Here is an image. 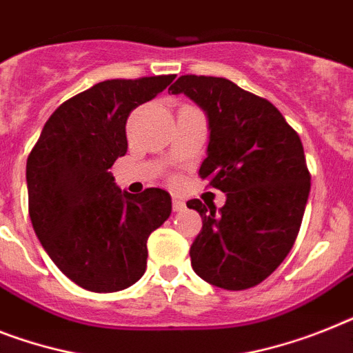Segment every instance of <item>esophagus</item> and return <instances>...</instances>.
<instances>
[{
	"mask_svg": "<svg viewBox=\"0 0 353 353\" xmlns=\"http://www.w3.org/2000/svg\"><path fill=\"white\" fill-rule=\"evenodd\" d=\"M183 209H185V202H183V200H179V198H173V211L182 212Z\"/></svg>",
	"mask_w": 353,
	"mask_h": 353,
	"instance_id": "obj_1",
	"label": "esophagus"
}]
</instances>
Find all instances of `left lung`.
<instances>
[{
	"label": "left lung",
	"instance_id": "8db88e82",
	"mask_svg": "<svg viewBox=\"0 0 353 353\" xmlns=\"http://www.w3.org/2000/svg\"><path fill=\"white\" fill-rule=\"evenodd\" d=\"M170 90L208 115V159L198 174L227 194L218 211L188 202L202 216L189 250L193 270L225 290L256 287L287 258L301 227L310 193L301 139L274 104L229 79L182 75Z\"/></svg>",
	"mask_w": 353,
	"mask_h": 353
}]
</instances>
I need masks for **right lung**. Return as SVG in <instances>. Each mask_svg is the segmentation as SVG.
<instances>
[{
  "mask_svg": "<svg viewBox=\"0 0 353 353\" xmlns=\"http://www.w3.org/2000/svg\"><path fill=\"white\" fill-rule=\"evenodd\" d=\"M173 79H112L77 93L52 113L26 160L32 227L61 272L86 290L137 283L148 238L170 218L168 191L126 193L108 170L126 155L130 113Z\"/></svg>",
  "mask_w": 353,
  "mask_h": 353,
  "instance_id": "add662e5",
  "label": "right lung"
}]
</instances>
